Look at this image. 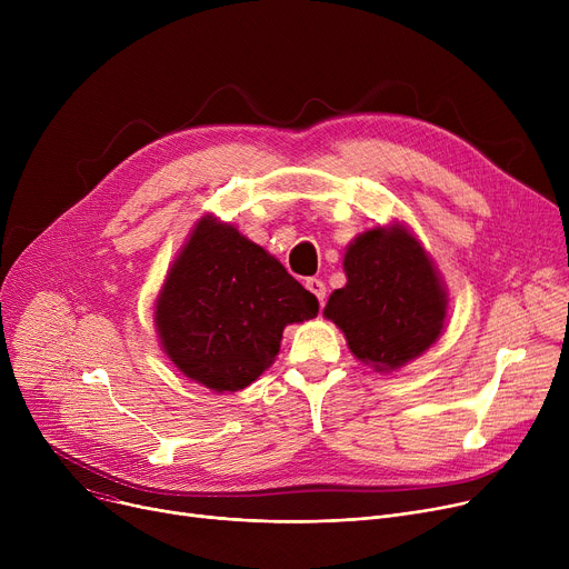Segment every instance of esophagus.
<instances>
[{"instance_id":"34e87169","label":"esophagus","mask_w":569,"mask_h":569,"mask_svg":"<svg viewBox=\"0 0 569 569\" xmlns=\"http://www.w3.org/2000/svg\"><path fill=\"white\" fill-rule=\"evenodd\" d=\"M307 290L309 292H313L316 297H318V302H320V307L325 305V295H327V288H325V283L320 281V279H307Z\"/></svg>"}]
</instances>
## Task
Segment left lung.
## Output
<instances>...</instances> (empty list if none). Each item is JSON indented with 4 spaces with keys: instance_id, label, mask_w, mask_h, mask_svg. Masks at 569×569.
I'll use <instances>...</instances> for the list:
<instances>
[{
    "instance_id": "1",
    "label": "left lung",
    "mask_w": 569,
    "mask_h": 569,
    "mask_svg": "<svg viewBox=\"0 0 569 569\" xmlns=\"http://www.w3.org/2000/svg\"><path fill=\"white\" fill-rule=\"evenodd\" d=\"M343 269L348 281L330 295L322 316L343 332L357 360L390 373L436 343L447 292L433 260L406 226L357 234Z\"/></svg>"
}]
</instances>
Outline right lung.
Listing matches in <instances>:
<instances>
[{
  "instance_id": "1",
  "label": "right lung",
  "mask_w": 569,
  "mask_h": 569,
  "mask_svg": "<svg viewBox=\"0 0 569 569\" xmlns=\"http://www.w3.org/2000/svg\"><path fill=\"white\" fill-rule=\"evenodd\" d=\"M154 309L170 362L209 390L237 392L272 367L286 325L318 316V300L234 226L202 217Z\"/></svg>"
}]
</instances>
